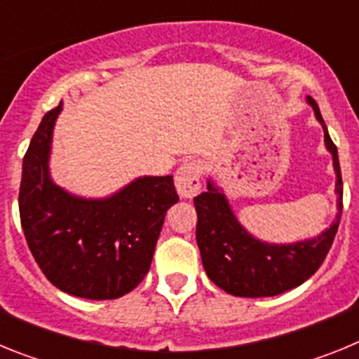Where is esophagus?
Masks as SVG:
<instances>
[{
    "mask_svg": "<svg viewBox=\"0 0 359 359\" xmlns=\"http://www.w3.org/2000/svg\"><path fill=\"white\" fill-rule=\"evenodd\" d=\"M201 172L203 167L198 160L185 161V163L176 170L174 176V183H176V190L180 198L190 199L194 198L201 189Z\"/></svg>",
    "mask_w": 359,
    "mask_h": 359,
    "instance_id": "esophagus-1",
    "label": "esophagus"
}]
</instances>
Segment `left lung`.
<instances>
[{
	"label": "left lung",
	"instance_id": "obj_1",
	"mask_svg": "<svg viewBox=\"0 0 359 359\" xmlns=\"http://www.w3.org/2000/svg\"><path fill=\"white\" fill-rule=\"evenodd\" d=\"M307 104L322 126L323 144L332 156L336 174V217L331 226L318 236L294 243H269L250 233L241 224L224 190L212 176L207 182V192L194 198L198 212L196 241L203 268L215 286L233 297H275L300 286L320 268L338 231L344 199L338 149L329 136L318 104L311 97H307Z\"/></svg>",
	"mask_w": 359,
	"mask_h": 359
}]
</instances>
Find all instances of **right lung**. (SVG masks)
I'll return each mask as SVG.
<instances>
[{
	"instance_id": "add662e5",
	"label": "right lung",
	"mask_w": 359,
	"mask_h": 359,
	"mask_svg": "<svg viewBox=\"0 0 359 359\" xmlns=\"http://www.w3.org/2000/svg\"><path fill=\"white\" fill-rule=\"evenodd\" d=\"M62 102L41 120L23 158L19 215L28 248L53 286L111 300L135 290L151 268L165 214L177 203L172 176H138L104 198L62 189L50 172Z\"/></svg>"
}]
</instances>
